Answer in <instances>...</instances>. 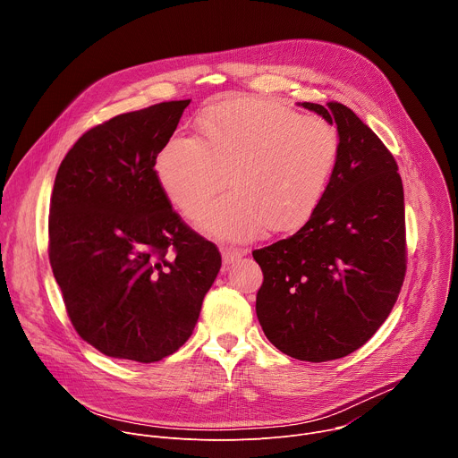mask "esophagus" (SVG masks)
<instances>
[{
	"instance_id": "1",
	"label": "esophagus",
	"mask_w": 458,
	"mask_h": 458,
	"mask_svg": "<svg viewBox=\"0 0 458 458\" xmlns=\"http://www.w3.org/2000/svg\"><path fill=\"white\" fill-rule=\"evenodd\" d=\"M244 253H246V250H242V248L225 246V248H223V260H225V265H230V263H233V260L241 259Z\"/></svg>"
}]
</instances>
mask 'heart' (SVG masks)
<instances>
[{
    "label": "heart",
    "mask_w": 458,
    "mask_h": 458,
    "mask_svg": "<svg viewBox=\"0 0 458 458\" xmlns=\"http://www.w3.org/2000/svg\"><path fill=\"white\" fill-rule=\"evenodd\" d=\"M201 138L175 134L156 170L168 199L188 219L201 217L225 190L203 228L246 241L301 228L320 205L335 172L341 138L334 123L260 103H221L199 117Z\"/></svg>",
    "instance_id": "heart-1"
}]
</instances>
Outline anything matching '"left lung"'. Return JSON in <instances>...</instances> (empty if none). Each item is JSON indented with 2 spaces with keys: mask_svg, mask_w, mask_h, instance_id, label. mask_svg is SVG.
Listing matches in <instances>:
<instances>
[{
  "mask_svg": "<svg viewBox=\"0 0 458 458\" xmlns=\"http://www.w3.org/2000/svg\"><path fill=\"white\" fill-rule=\"evenodd\" d=\"M302 106L337 124L341 154L306 225L251 251L265 277L255 311L277 350L324 362L366 344L401 293L404 190L394 154L352 108L337 101Z\"/></svg>",
  "mask_w": 458,
  "mask_h": 458,
  "instance_id": "1",
  "label": "left lung"
}]
</instances>
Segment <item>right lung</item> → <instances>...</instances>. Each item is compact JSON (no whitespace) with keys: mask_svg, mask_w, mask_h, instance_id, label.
<instances>
[{"mask_svg":"<svg viewBox=\"0 0 458 458\" xmlns=\"http://www.w3.org/2000/svg\"><path fill=\"white\" fill-rule=\"evenodd\" d=\"M190 99L119 114L61 161L48 259L78 335L101 353L156 362L191 335L221 253L172 208L156 159Z\"/></svg>","mask_w":458,"mask_h":458,"instance_id":"obj_1","label":"right lung"}]
</instances>
